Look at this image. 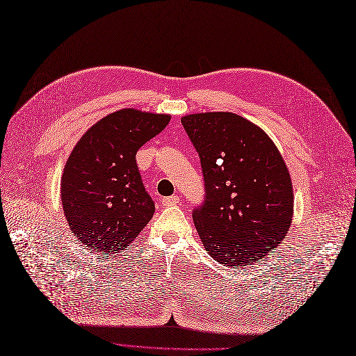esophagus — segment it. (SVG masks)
Listing matches in <instances>:
<instances>
[{"label": "esophagus", "instance_id": "obj_1", "mask_svg": "<svg viewBox=\"0 0 356 356\" xmlns=\"http://www.w3.org/2000/svg\"><path fill=\"white\" fill-rule=\"evenodd\" d=\"M178 201H179V197H178V195H169V197H165V198L162 200V204H163L165 207H169V206H175Z\"/></svg>", "mask_w": 356, "mask_h": 356}]
</instances>
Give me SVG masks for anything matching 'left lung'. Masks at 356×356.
<instances>
[{"mask_svg":"<svg viewBox=\"0 0 356 356\" xmlns=\"http://www.w3.org/2000/svg\"><path fill=\"white\" fill-rule=\"evenodd\" d=\"M200 156L204 201L193 210L200 239L214 261L248 266L278 246L293 220V185L268 134L233 113L182 117Z\"/></svg>","mask_w":356,"mask_h":356,"instance_id":"8db88e82","label":"left lung"}]
</instances>
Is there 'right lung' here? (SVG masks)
<instances>
[{"label":"right lung","mask_w":356,"mask_h":356,"mask_svg":"<svg viewBox=\"0 0 356 356\" xmlns=\"http://www.w3.org/2000/svg\"><path fill=\"white\" fill-rule=\"evenodd\" d=\"M171 117L124 108L94 124L74 147L62 175L66 222L81 243L114 255L124 250L155 213L136 163L138 150Z\"/></svg>","instance_id":"obj_1"}]
</instances>
